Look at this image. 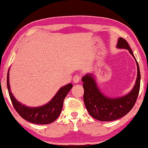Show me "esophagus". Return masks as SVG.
Segmentation results:
<instances>
[{"mask_svg":"<svg viewBox=\"0 0 148 148\" xmlns=\"http://www.w3.org/2000/svg\"><path fill=\"white\" fill-rule=\"evenodd\" d=\"M81 80V77L79 75H76L73 77V82L75 83V84H77L80 82Z\"/></svg>","mask_w":148,"mask_h":148,"instance_id":"obj_1","label":"esophagus"}]
</instances>
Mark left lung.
Masks as SVG:
<instances>
[{
	"mask_svg": "<svg viewBox=\"0 0 148 148\" xmlns=\"http://www.w3.org/2000/svg\"><path fill=\"white\" fill-rule=\"evenodd\" d=\"M116 46L129 50L135 58L128 42L124 38H119ZM136 63L137 77L134 88L129 94L121 98L113 99L104 96L99 90L92 75H86L82 78L84 104L93 118L101 121H112L125 116L130 112L136 102L140 89V71L137 60Z\"/></svg>",
	"mask_w": 148,
	"mask_h": 148,
	"instance_id": "8db88e82",
	"label": "left lung"
}]
</instances>
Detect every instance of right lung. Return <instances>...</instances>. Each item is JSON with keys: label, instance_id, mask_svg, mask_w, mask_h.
I'll return each instance as SVG.
<instances>
[{"label": "right lung", "instance_id": "right-lung-1", "mask_svg": "<svg viewBox=\"0 0 148 148\" xmlns=\"http://www.w3.org/2000/svg\"><path fill=\"white\" fill-rule=\"evenodd\" d=\"M7 82L8 92L15 110L25 120L34 124L39 125L50 124L58 118L61 112L64 98L73 87L71 84L62 87L58 90L52 100L44 106L29 108L17 102L10 91L9 71L7 73Z\"/></svg>", "mask_w": 148, "mask_h": 148}]
</instances>
